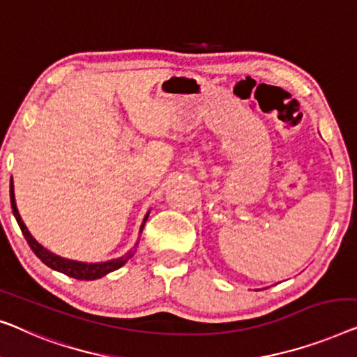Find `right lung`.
I'll return each instance as SVG.
<instances>
[{"label":"right lung","mask_w":357,"mask_h":357,"mask_svg":"<svg viewBox=\"0 0 357 357\" xmlns=\"http://www.w3.org/2000/svg\"><path fill=\"white\" fill-rule=\"evenodd\" d=\"M9 195H11L13 213H14V217H16V220H17L19 228H21L24 238H26L27 244L30 245V249L33 250V254L37 255V257L42 260L45 265H48L50 268L58 270V272H61L64 275H68V277L76 278V280H97V278L105 277V275L109 273V272H114V270H118L119 267H123V265L126 264L128 260L134 255V250H129V252L126 255H123V257L114 259V260H108V262H102V264L76 262V260L63 259V257H59V255H54L53 252H50V250L45 249L42 244H38L37 241L32 238V234L29 233V229L26 228V225H24L21 215H19V212H17L16 200H14L13 179H11V185H9ZM147 218H149V213L145 215L142 227H140V233H142L144 225H145V222H147Z\"/></svg>","instance_id":"1"}]
</instances>
